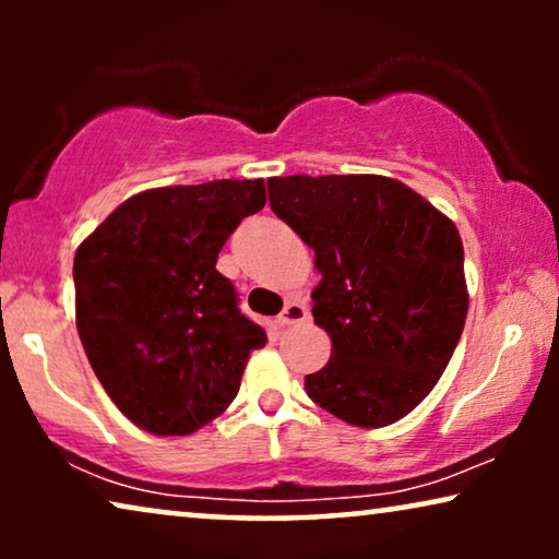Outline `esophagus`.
Segmentation results:
<instances>
[{"mask_svg":"<svg viewBox=\"0 0 559 559\" xmlns=\"http://www.w3.org/2000/svg\"><path fill=\"white\" fill-rule=\"evenodd\" d=\"M310 318V312H308V305H305L302 300H289L287 305H285V310L280 312V325H300V323H305V320Z\"/></svg>","mask_w":559,"mask_h":559,"instance_id":"1","label":"esophagus"}]
</instances>
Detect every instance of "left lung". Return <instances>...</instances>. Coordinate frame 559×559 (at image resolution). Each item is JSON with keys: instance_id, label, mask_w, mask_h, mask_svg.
Segmentation results:
<instances>
[{"instance_id": "8db88e82", "label": "left lung", "mask_w": 559, "mask_h": 559, "mask_svg": "<svg viewBox=\"0 0 559 559\" xmlns=\"http://www.w3.org/2000/svg\"><path fill=\"white\" fill-rule=\"evenodd\" d=\"M266 186L320 272L312 318L333 350L305 392L356 427L409 415L438 384L468 316L455 224L384 175H289Z\"/></svg>"}]
</instances>
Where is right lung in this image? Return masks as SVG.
I'll return each mask as SVG.
<instances>
[{"instance_id":"1","label":"right lung","mask_w":559,"mask_h":559,"mask_svg":"<svg viewBox=\"0 0 559 559\" xmlns=\"http://www.w3.org/2000/svg\"><path fill=\"white\" fill-rule=\"evenodd\" d=\"M264 180H211L127 198L75 251V325L111 402L152 435H190L234 402L266 343L218 251L262 211Z\"/></svg>"}]
</instances>
